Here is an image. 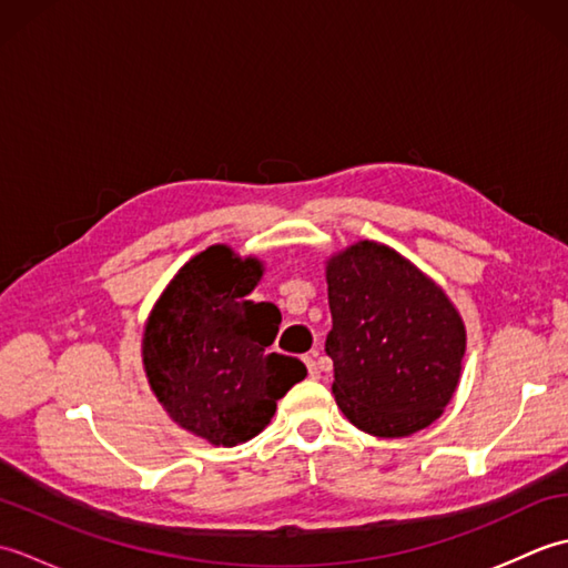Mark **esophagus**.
I'll return each instance as SVG.
<instances>
[{
	"instance_id": "esophagus-1",
	"label": "esophagus",
	"mask_w": 568,
	"mask_h": 568,
	"mask_svg": "<svg viewBox=\"0 0 568 568\" xmlns=\"http://www.w3.org/2000/svg\"><path fill=\"white\" fill-rule=\"evenodd\" d=\"M317 352H312L310 356H305V364H307V371H310V376L312 378H317L320 376V361H317Z\"/></svg>"
}]
</instances>
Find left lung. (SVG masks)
<instances>
[{
	"instance_id": "1",
	"label": "left lung",
	"mask_w": 568,
	"mask_h": 568,
	"mask_svg": "<svg viewBox=\"0 0 568 568\" xmlns=\"http://www.w3.org/2000/svg\"><path fill=\"white\" fill-rule=\"evenodd\" d=\"M332 393L373 437L429 427L462 376L466 329L442 287L400 253L358 241L327 261Z\"/></svg>"
}]
</instances>
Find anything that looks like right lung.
I'll use <instances>...</instances> for the list:
<instances>
[{"mask_svg":"<svg viewBox=\"0 0 568 568\" xmlns=\"http://www.w3.org/2000/svg\"><path fill=\"white\" fill-rule=\"evenodd\" d=\"M261 275L258 258L210 246L168 283L143 329L151 390L173 422L214 446L256 437L307 376L303 361L268 354L281 312L246 300Z\"/></svg>","mask_w":568,"mask_h":568,"instance_id":"add662e5","label":"right lung"}]
</instances>
